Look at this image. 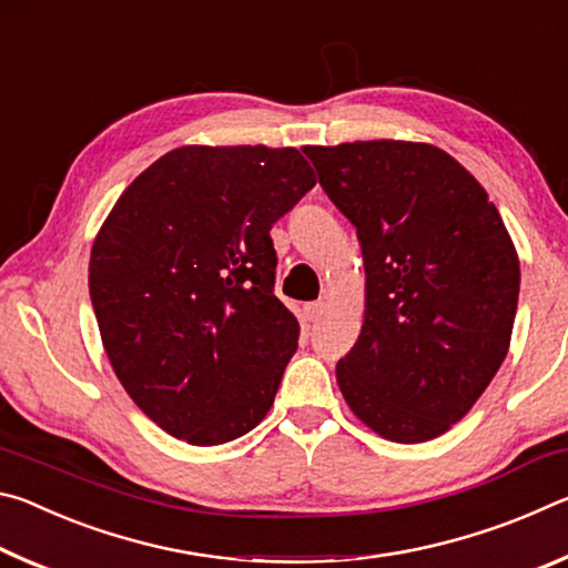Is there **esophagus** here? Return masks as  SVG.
<instances>
[{
	"label": "esophagus",
	"instance_id": "obj_1",
	"mask_svg": "<svg viewBox=\"0 0 568 568\" xmlns=\"http://www.w3.org/2000/svg\"><path fill=\"white\" fill-rule=\"evenodd\" d=\"M323 307H325V303L323 301H315V303H305L303 305V318L307 321V323H315L323 315Z\"/></svg>",
	"mask_w": 568,
	"mask_h": 568
}]
</instances>
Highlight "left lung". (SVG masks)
I'll list each match as a JSON object with an SVG mask.
<instances>
[{"instance_id": "1", "label": "left lung", "mask_w": 568, "mask_h": 568, "mask_svg": "<svg viewBox=\"0 0 568 568\" xmlns=\"http://www.w3.org/2000/svg\"><path fill=\"white\" fill-rule=\"evenodd\" d=\"M303 152L363 247L365 321L335 368L345 403L396 444L446 434L511 343L521 271L501 215L434 145L371 140Z\"/></svg>"}]
</instances>
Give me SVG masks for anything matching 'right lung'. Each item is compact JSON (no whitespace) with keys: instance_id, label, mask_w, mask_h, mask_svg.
I'll return each instance as SVG.
<instances>
[{"instance_id":"add662e5","label":"right lung","mask_w":568,"mask_h":568,"mask_svg":"<svg viewBox=\"0 0 568 568\" xmlns=\"http://www.w3.org/2000/svg\"><path fill=\"white\" fill-rule=\"evenodd\" d=\"M315 185L295 148L187 145L134 178L94 237L90 297L124 390L162 430L220 446L271 410L297 348L271 227Z\"/></svg>"}]
</instances>
